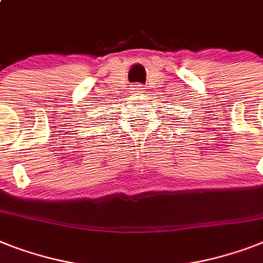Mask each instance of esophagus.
I'll return each instance as SVG.
<instances>
[{
	"instance_id": "1",
	"label": "esophagus",
	"mask_w": 263,
	"mask_h": 263,
	"mask_svg": "<svg viewBox=\"0 0 263 263\" xmlns=\"http://www.w3.org/2000/svg\"><path fill=\"white\" fill-rule=\"evenodd\" d=\"M132 93H134V95H143V93H144V89L142 87V85H135V86L132 87Z\"/></svg>"
}]
</instances>
